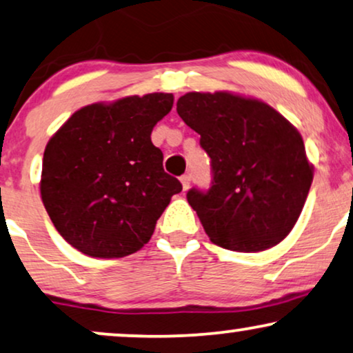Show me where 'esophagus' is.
Masks as SVG:
<instances>
[{"label":"esophagus","mask_w":353,"mask_h":353,"mask_svg":"<svg viewBox=\"0 0 353 353\" xmlns=\"http://www.w3.org/2000/svg\"><path fill=\"white\" fill-rule=\"evenodd\" d=\"M180 181H181V185H183V191L190 190V186H191V176L190 175H183L180 178Z\"/></svg>","instance_id":"34e87169"}]
</instances>
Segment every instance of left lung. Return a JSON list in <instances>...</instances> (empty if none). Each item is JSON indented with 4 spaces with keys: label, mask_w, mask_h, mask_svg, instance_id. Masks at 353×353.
I'll return each mask as SVG.
<instances>
[{
    "label": "left lung",
    "mask_w": 353,
    "mask_h": 353,
    "mask_svg": "<svg viewBox=\"0 0 353 353\" xmlns=\"http://www.w3.org/2000/svg\"><path fill=\"white\" fill-rule=\"evenodd\" d=\"M176 112L212 163L208 193L186 194L210 241L240 253L281 243L314 175L299 130L263 100L227 90L188 92Z\"/></svg>",
    "instance_id": "1"
}]
</instances>
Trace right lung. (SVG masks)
<instances>
[{
  "label": "right lung",
  "instance_id": "right-lung-1",
  "mask_svg": "<svg viewBox=\"0 0 353 353\" xmlns=\"http://www.w3.org/2000/svg\"><path fill=\"white\" fill-rule=\"evenodd\" d=\"M172 107L173 94L165 92L90 103L50 137L40 196L59 235L81 253L103 259L136 253L181 191L150 141Z\"/></svg>",
  "mask_w": 353,
  "mask_h": 353
}]
</instances>
